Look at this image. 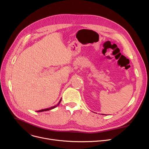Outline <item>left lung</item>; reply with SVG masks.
<instances>
[{
    "label": "left lung",
    "mask_w": 149,
    "mask_h": 149,
    "mask_svg": "<svg viewBox=\"0 0 149 149\" xmlns=\"http://www.w3.org/2000/svg\"><path fill=\"white\" fill-rule=\"evenodd\" d=\"M103 115H104V114H103Z\"/></svg>",
    "instance_id": "1"
}]
</instances>
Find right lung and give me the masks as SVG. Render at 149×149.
<instances>
[{"label":"right lung","mask_w":149,"mask_h":149,"mask_svg":"<svg viewBox=\"0 0 149 149\" xmlns=\"http://www.w3.org/2000/svg\"><path fill=\"white\" fill-rule=\"evenodd\" d=\"M61 100H61H60V101H59V102H58V103L57 105H56V106H53V107H50V108H48V109H42V110L38 111H37V112H44V111H49V110H51V109H54V108H56V107H57V106L59 105V104H60V103Z\"/></svg>","instance_id":"add662e5"}]
</instances>
